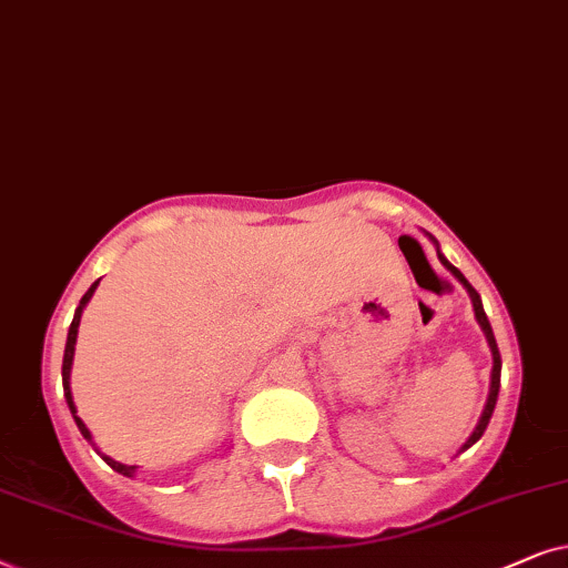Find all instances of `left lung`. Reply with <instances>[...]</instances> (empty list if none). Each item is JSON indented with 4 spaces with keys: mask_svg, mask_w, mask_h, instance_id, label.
I'll list each match as a JSON object with an SVG mask.
<instances>
[{
    "mask_svg": "<svg viewBox=\"0 0 568 568\" xmlns=\"http://www.w3.org/2000/svg\"><path fill=\"white\" fill-rule=\"evenodd\" d=\"M438 260H442L444 267H447V270L452 272V275H455V277L459 280V283L465 285L467 293H470V298H473V308H475V316H478L480 327H483V332H486V337H488L490 353H494V372H490V392H488V403H486V410H483V415H480L478 426H475V430H473V436L467 438V442H465V447H463V449H467V447H473V444L478 442V438L483 436V430L488 428V420H490V415H494V407H496V399H498V387H501V353H498V345H496L494 329H490V322H488V316H486V312H483V301H480V296H478V291H475L473 285L467 283L465 275H463V272H459V270L455 267V264H449L447 260H444L442 254H438Z\"/></svg>",
    "mask_w": 568,
    "mask_h": 568,
    "instance_id": "obj_1",
    "label": "left lung"
}]
</instances>
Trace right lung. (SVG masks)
Segmentation results:
<instances>
[{"instance_id": "obj_1", "label": "right lung", "mask_w": 568, "mask_h": 568, "mask_svg": "<svg viewBox=\"0 0 568 568\" xmlns=\"http://www.w3.org/2000/svg\"><path fill=\"white\" fill-rule=\"evenodd\" d=\"M95 288H98V280L93 285H90L88 288V293L85 296H82V301H80V306H78V312H74V320H72V324H70V335H67V347H64V361H62V382H64V397H67V405H70V410H72V415L78 413V407H74V403H72V389H70V368H72V355H74V343H78V327H80V316H82V308H85V304L90 301V296H93L95 293ZM74 423H78V428H80V434L88 438L90 444H93V436H90V430H88V426L85 423H82L78 415H74ZM95 447V444H93ZM103 459H105V465H111L113 470L116 473H121V475H126V478H132L134 475V465H121V463H116V459H111V457H105V455H101Z\"/></svg>"}]
</instances>
